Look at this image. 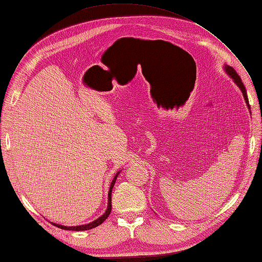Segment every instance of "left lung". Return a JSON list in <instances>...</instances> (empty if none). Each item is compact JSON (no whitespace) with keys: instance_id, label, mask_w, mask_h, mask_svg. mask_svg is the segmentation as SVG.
Segmentation results:
<instances>
[{"instance_id":"obj_1","label":"left lung","mask_w":262,"mask_h":262,"mask_svg":"<svg viewBox=\"0 0 262 262\" xmlns=\"http://www.w3.org/2000/svg\"><path fill=\"white\" fill-rule=\"evenodd\" d=\"M226 71L228 72V75H229V76H231V78L233 79L234 82H235L236 84H238V87L241 89L242 94H243V98H245V100H246V102H247V105L249 106L248 96H247V90H246V88H245V84H243V82H242V80H241V78L239 77V75H238V74H236L235 70L232 68V67L226 66Z\"/></svg>"}]
</instances>
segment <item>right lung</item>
Segmentation results:
<instances>
[{"label": "right lung", "mask_w": 262, "mask_h": 262, "mask_svg": "<svg viewBox=\"0 0 262 262\" xmlns=\"http://www.w3.org/2000/svg\"><path fill=\"white\" fill-rule=\"evenodd\" d=\"M119 174V172L115 175V178L112 182L111 184V188H109V192H108V206H107V210L105 213H103L100 217L97 219V220H95L94 222H91L89 224H84V226H79V227H64V226H61V224H56V223H52L53 226H56L60 229L62 230H69V231H84V230H90V229H94L96 227H98L99 224H101L103 221L106 220V219L108 217V215L111 214L112 212V191H113V187H114V184L115 182H116V179H117V175Z\"/></svg>", "instance_id": "right-lung-1"}]
</instances>
